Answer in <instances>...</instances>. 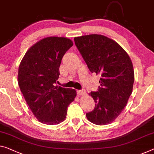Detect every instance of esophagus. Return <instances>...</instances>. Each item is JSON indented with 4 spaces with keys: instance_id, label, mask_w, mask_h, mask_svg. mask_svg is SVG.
<instances>
[{
    "instance_id": "obj_1",
    "label": "esophagus",
    "mask_w": 154,
    "mask_h": 154,
    "mask_svg": "<svg viewBox=\"0 0 154 154\" xmlns=\"http://www.w3.org/2000/svg\"><path fill=\"white\" fill-rule=\"evenodd\" d=\"M77 94L78 95H80V96H85V94H86V92H85V90H78Z\"/></svg>"
}]
</instances>
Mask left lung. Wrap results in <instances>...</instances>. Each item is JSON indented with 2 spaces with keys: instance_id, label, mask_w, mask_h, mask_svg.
I'll return each mask as SVG.
<instances>
[{
  "instance_id": "1",
  "label": "left lung",
  "mask_w": 154,
  "mask_h": 154,
  "mask_svg": "<svg viewBox=\"0 0 154 154\" xmlns=\"http://www.w3.org/2000/svg\"><path fill=\"white\" fill-rule=\"evenodd\" d=\"M74 41L90 72L100 75L98 91L89 94L96 105L87 118L97 125L109 124L124 109L133 90L131 58L118 42L103 35H85Z\"/></svg>"
}]
</instances>
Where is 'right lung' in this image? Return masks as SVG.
Segmentation results:
<instances>
[{"instance_id":"add662e5","label":"right lung","mask_w":154,"mask_h":154,"mask_svg":"<svg viewBox=\"0 0 154 154\" xmlns=\"http://www.w3.org/2000/svg\"><path fill=\"white\" fill-rule=\"evenodd\" d=\"M72 46L67 38H44L28 49L20 63V89L33 114L43 124L58 125L65 120L68 106L76 97L75 89L55 86L61 60Z\"/></svg>"}]
</instances>
